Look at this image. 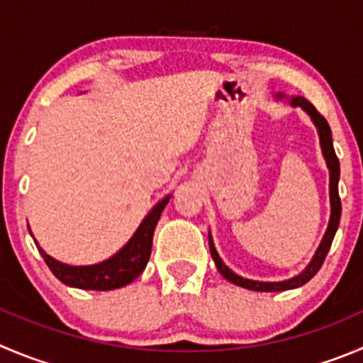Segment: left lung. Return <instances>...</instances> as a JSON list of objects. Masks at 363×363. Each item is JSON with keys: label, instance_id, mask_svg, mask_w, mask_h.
<instances>
[{"label": "left lung", "instance_id": "left-lung-1", "mask_svg": "<svg viewBox=\"0 0 363 363\" xmlns=\"http://www.w3.org/2000/svg\"><path fill=\"white\" fill-rule=\"evenodd\" d=\"M276 99L289 103L291 106H299V108L305 110L308 113V117L312 119L313 126L317 128V133H319V144L320 150H323V157L326 160L328 171H330V223H328L326 233H324L323 240H320L319 247H317L315 255L312 257L310 264L303 269L299 274H296L294 278L283 279V281H257V279H250L244 278V276H239L237 272L231 271L226 264L223 262V258L219 257L216 250V244H213L212 233L208 231V244H210V255H212L213 262H216V267L228 281H231L233 285H239V287L247 289V291H257V292H281V291H292V289L303 287L305 283H308L313 276L317 274V271L323 265L324 258H326L328 251H330L331 242H333V237L337 233V228H339L340 223V213H342V205H340V198H339V178H340V164L339 158L335 155L333 150V140H331V130L328 121L320 116L319 112L315 110V106L305 99L303 96H287L283 94V92H276Z\"/></svg>", "mask_w": 363, "mask_h": 363}]
</instances>
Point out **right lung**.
Returning <instances> with one entry per match:
<instances>
[{"label":"right lung","instance_id":"1","mask_svg":"<svg viewBox=\"0 0 363 363\" xmlns=\"http://www.w3.org/2000/svg\"><path fill=\"white\" fill-rule=\"evenodd\" d=\"M172 194L165 196L162 201H158L153 208L150 210L132 239L128 240L116 255H112L106 260L98 262L92 265H69L64 262L57 260V258L50 257L39 242L35 244L39 247V253L43 255L44 262L48 267L51 269L55 276L60 279L62 283L74 289H84V291H113V289H121L128 283H132L133 279L139 278L143 271L146 269L147 262L151 257V246H153V233L157 228L158 219H160L162 212H164L165 205L169 203ZM30 230V226H28ZM32 233V230H30ZM33 237V233H32Z\"/></svg>","mask_w":363,"mask_h":363}]
</instances>
